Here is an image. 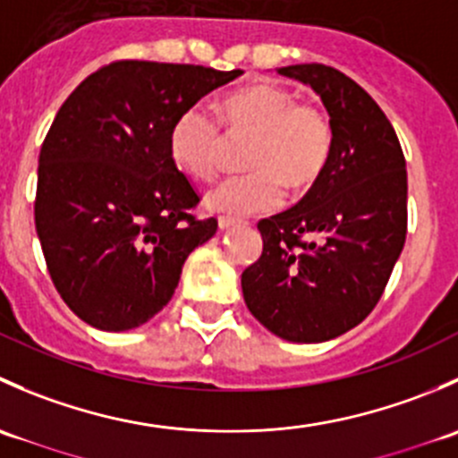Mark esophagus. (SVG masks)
Returning <instances> with one entry per match:
<instances>
[{"label":"esophagus","mask_w":458,"mask_h":458,"mask_svg":"<svg viewBox=\"0 0 458 458\" xmlns=\"http://www.w3.org/2000/svg\"><path fill=\"white\" fill-rule=\"evenodd\" d=\"M242 224V219H234V216H219V228L221 230H228L233 228V225Z\"/></svg>","instance_id":"obj_1"}]
</instances>
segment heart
<instances>
[{"label":"heart","mask_w":458,"mask_h":458,"mask_svg":"<svg viewBox=\"0 0 458 458\" xmlns=\"http://www.w3.org/2000/svg\"><path fill=\"white\" fill-rule=\"evenodd\" d=\"M221 122L230 131H250L246 174H233L210 188L206 206L224 215H255L281 206L288 186H312L332 152L330 117L293 90L255 84L221 101ZM221 123L203 104L186 106L168 131V152L177 168L195 179L215 177L219 168Z\"/></svg>","instance_id":"heart-1"}]
</instances>
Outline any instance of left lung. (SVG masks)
<instances>
[{"instance_id":"obj_1","label":"left lung","mask_w":458,"mask_h":458,"mask_svg":"<svg viewBox=\"0 0 458 458\" xmlns=\"http://www.w3.org/2000/svg\"><path fill=\"white\" fill-rule=\"evenodd\" d=\"M276 72L321 97L335 140L306 197L257 224L263 252L243 270L242 290L272 335L321 344L381 299L408 233V173L394 128L357 81L323 64Z\"/></svg>"}]
</instances>
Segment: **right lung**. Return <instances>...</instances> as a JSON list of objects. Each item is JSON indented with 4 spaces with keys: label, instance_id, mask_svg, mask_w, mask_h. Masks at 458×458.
I'll return each instance as SVG.
<instances>
[{
    "label": "right lung",
    "instance_id": "add662e5",
    "mask_svg": "<svg viewBox=\"0 0 458 458\" xmlns=\"http://www.w3.org/2000/svg\"><path fill=\"white\" fill-rule=\"evenodd\" d=\"M242 71L122 59L88 75L41 143L35 228L55 288L81 321L123 332L173 299L183 261L216 233L170 159L186 106Z\"/></svg>",
    "mask_w": 458,
    "mask_h": 458
}]
</instances>
